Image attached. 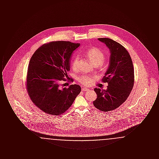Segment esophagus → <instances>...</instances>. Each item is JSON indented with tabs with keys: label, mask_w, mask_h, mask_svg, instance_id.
<instances>
[{
	"label": "esophagus",
	"mask_w": 159,
	"mask_h": 159,
	"mask_svg": "<svg viewBox=\"0 0 159 159\" xmlns=\"http://www.w3.org/2000/svg\"><path fill=\"white\" fill-rule=\"evenodd\" d=\"M89 90V89H88V88H83L82 89V91H83V92H85V91H88Z\"/></svg>",
	"instance_id": "34e87169"
}]
</instances>
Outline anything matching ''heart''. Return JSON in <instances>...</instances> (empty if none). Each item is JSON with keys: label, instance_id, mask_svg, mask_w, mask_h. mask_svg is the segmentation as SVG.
I'll list each match as a JSON object with an SVG mask.
<instances>
[{"label": "heart", "instance_id": "1", "mask_svg": "<svg viewBox=\"0 0 159 159\" xmlns=\"http://www.w3.org/2000/svg\"><path fill=\"white\" fill-rule=\"evenodd\" d=\"M86 55L88 58L90 60L93 65L98 66L101 65L105 60V55L103 52L97 48H92L89 49L87 52ZM79 57H76L72 62V68L74 70H77L79 65ZM95 80V77L92 76H80L78 78V81L84 86H89Z\"/></svg>", "mask_w": 159, "mask_h": 159}]
</instances>
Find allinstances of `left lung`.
<instances>
[{
    "label": "left lung",
    "instance_id": "obj_1",
    "mask_svg": "<svg viewBox=\"0 0 159 159\" xmlns=\"http://www.w3.org/2000/svg\"><path fill=\"white\" fill-rule=\"evenodd\" d=\"M110 52V62L102 82H107V89L95 88L97 98L93 104L102 111L118 108L127 99L134 84V70L127 50L120 43L109 38H98Z\"/></svg>",
    "mask_w": 159,
    "mask_h": 159
}]
</instances>
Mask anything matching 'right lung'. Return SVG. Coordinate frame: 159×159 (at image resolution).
I'll return each mask as SVG.
<instances>
[{"instance_id":"obj_1","label":"right lung","mask_w":159,"mask_h":159,"mask_svg":"<svg viewBox=\"0 0 159 159\" xmlns=\"http://www.w3.org/2000/svg\"><path fill=\"white\" fill-rule=\"evenodd\" d=\"M79 46L66 41L51 42L38 48L31 58L27 89L33 102L46 113L58 116L64 113L81 91L76 84L68 88L60 86L61 81L68 77L72 53Z\"/></svg>"}]
</instances>
